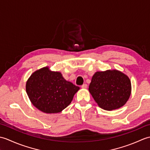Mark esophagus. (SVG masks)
I'll list each match as a JSON object with an SVG mask.
<instances>
[{
	"label": "esophagus",
	"mask_w": 150,
	"mask_h": 150,
	"mask_svg": "<svg viewBox=\"0 0 150 150\" xmlns=\"http://www.w3.org/2000/svg\"><path fill=\"white\" fill-rule=\"evenodd\" d=\"M81 87H82V88H83V89H86L87 87H88V85L86 84H84L82 85Z\"/></svg>",
	"instance_id": "34e87169"
}]
</instances>
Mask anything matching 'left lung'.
Here are the masks:
<instances>
[{"label":"left lung","instance_id":"obj_1","mask_svg":"<svg viewBox=\"0 0 150 150\" xmlns=\"http://www.w3.org/2000/svg\"><path fill=\"white\" fill-rule=\"evenodd\" d=\"M89 91L102 109L110 111L122 107L132 92L129 77L117 69L97 71L91 79Z\"/></svg>","mask_w":150,"mask_h":150}]
</instances>
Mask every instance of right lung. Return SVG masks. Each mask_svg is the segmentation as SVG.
Returning a JSON list of instances; mask_svg holds the SVG:
<instances>
[{"instance_id":"1","label":"right lung","mask_w":150,"mask_h":150,"mask_svg":"<svg viewBox=\"0 0 150 150\" xmlns=\"http://www.w3.org/2000/svg\"><path fill=\"white\" fill-rule=\"evenodd\" d=\"M80 88L67 81L59 71H51L48 66L31 75L26 90L31 103L46 113H57L71 103Z\"/></svg>"}]
</instances>
